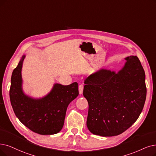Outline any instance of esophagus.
Returning a JSON list of instances; mask_svg holds the SVG:
<instances>
[{"mask_svg": "<svg viewBox=\"0 0 156 156\" xmlns=\"http://www.w3.org/2000/svg\"><path fill=\"white\" fill-rule=\"evenodd\" d=\"M83 88H84V86L83 84H80L79 86V94L81 95L83 92Z\"/></svg>", "mask_w": 156, "mask_h": 156, "instance_id": "obj_1", "label": "esophagus"}]
</instances>
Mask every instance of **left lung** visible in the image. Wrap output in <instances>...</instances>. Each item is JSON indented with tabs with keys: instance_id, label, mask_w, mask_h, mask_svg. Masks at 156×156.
I'll list each match as a JSON object with an SVG mask.
<instances>
[{
	"instance_id": "left-lung-1",
	"label": "left lung",
	"mask_w": 156,
	"mask_h": 156,
	"mask_svg": "<svg viewBox=\"0 0 156 156\" xmlns=\"http://www.w3.org/2000/svg\"><path fill=\"white\" fill-rule=\"evenodd\" d=\"M118 72L101 68L85 80L83 95L89 108L86 125L104 137L122 134L140 116L146 100L145 73L135 55Z\"/></svg>"
}]
</instances>
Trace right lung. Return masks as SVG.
Segmentation results:
<instances>
[{"mask_svg":"<svg viewBox=\"0 0 156 156\" xmlns=\"http://www.w3.org/2000/svg\"><path fill=\"white\" fill-rule=\"evenodd\" d=\"M25 58L23 55L11 76L9 97L14 113L25 126L36 133L57 134L63 127L68 105L79 95L78 84L55 83L47 95L39 98L25 94L22 78Z\"/></svg>","mask_w":156,"mask_h":156,"instance_id":"add662e5","label":"right lung"}]
</instances>
